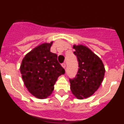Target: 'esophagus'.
<instances>
[{
	"mask_svg": "<svg viewBox=\"0 0 124 124\" xmlns=\"http://www.w3.org/2000/svg\"><path fill=\"white\" fill-rule=\"evenodd\" d=\"M61 66H62V67H63L64 69L66 68V64H65V63H63V64H61Z\"/></svg>",
	"mask_w": 124,
	"mask_h": 124,
	"instance_id": "esophagus-1",
	"label": "esophagus"
}]
</instances>
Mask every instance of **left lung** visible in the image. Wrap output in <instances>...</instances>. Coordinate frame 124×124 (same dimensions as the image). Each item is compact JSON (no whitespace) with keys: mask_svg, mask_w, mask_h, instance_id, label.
Returning <instances> with one entry per match:
<instances>
[{"mask_svg":"<svg viewBox=\"0 0 124 124\" xmlns=\"http://www.w3.org/2000/svg\"><path fill=\"white\" fill-rule=\"evenodd\" d=\"M74 53L77 56L79 70L75 78L70 79L73 94L78 99L90 97L99 89L103 81L105 68L102 61L88 47L74 45Z\"/></svg>","mask_w":124,"mask_h":124,"instance_id":"1","label":"left lung"}]
</instances>
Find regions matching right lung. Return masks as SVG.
I'll use <instances>...</instances> for the list:
<instances>
[{"mask_svg": "<svg viewBox=\"0 0 124 124\" xmlns=\"http://www.w3.org/2000/svg\"><path fill=\"white\" fill-rule=\"evenodd\" d=\"M53 42L35 47L25 56L20 67L25 87L38 99L49 97L59 76L65 73L57 60V54L50 51Z\"/></svg>", "mask_w": 124, "mask_h": 124, "instance_id": "right-lung-1", "label": "right lung"}]
</instances>
